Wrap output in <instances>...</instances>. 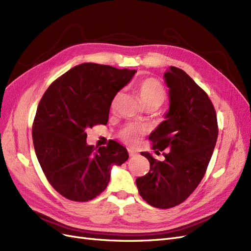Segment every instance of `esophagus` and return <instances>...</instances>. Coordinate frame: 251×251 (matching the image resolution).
<instances>
[{"label":"esophagus","instance_id":"1","mask_svg":"<svg viewBox=\"0 0 251 251\" xmlns=\"http://www.w3.org/2000/svg\"><path fill=\"white\" fill-rule=\"evenodd\" d=\"M127 151H128V155H130L131 157H134V156L137 155V151H136V150H134V149H132V148L127 149Z\"/></svg>","mask_w":251,"mask_h":251}]
</instances>
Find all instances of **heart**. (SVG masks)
Listing matches in <instances>:
<instances>
[{"label":"heart","mask_w":251,"mask_h":251,"mask_svg":"<svg viewBox=\"0 0 251 251\" xmlns=\"http://www.w3.org/2000/svg\"><path fill=\"white\" fill-rule=\"evenodd\" d=\"M136 89L139 93L140 100L144 107H154L159 108L163 104L168 98L166 89L162 85V82L159 81L157 78L148 77L141 79L136 85ZM120 92H118L114 96L112 100V107L115 105L118 98L120 96ZM144 128L137 124H128L121 128L119 132L120 138L128 143H136L139 140V137L143 134Z\"/></svg>","instance_id":"1"}]
</instances>
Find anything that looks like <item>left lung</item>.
<instances>
[{"mask_svg":"<svg viewBox=\"0 0 251 251\" xmlns=\"http://www.w3.org/2000/svg\"><path fill=\"white\" fill-rule=\"evenodd\" d=\"M170 88L165 120L150 135L158 161L150 153V172L136 179L142 199L157 208H171L185 201L203 179L218 138L217 114L208 95L183 70L170 67L164 73Z\"/></svg>","mask_w":251,"mask_h":251,"instance_id":"1","label":"left lung"}]
</instances>
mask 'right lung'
Here are the masks:
<instances>
[{
	"mask_svg": "<svg viewBox=\"0 0 251 251\" xmlns=\"http://www.w3.org/2000/svg\"><path fill=\"white\" fill-rule=\"evenodd\" d=\"M136 70L85 63L53 81L37 105L32 139L41 168L51 186L65 198L87 202L102 193L113 165L128 158L118 142L96 150L87 130L107 125L114 96Z\"/></svg>",
	"mask_w": 251,
	"mask_h": 251,
	"instance_id": "obj_1",
	"label": "right lung"
}]
</instances>
